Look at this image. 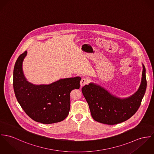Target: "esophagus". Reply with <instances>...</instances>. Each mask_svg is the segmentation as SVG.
Here are the masks:
<instances>
[{"mask_svg":"<svg viewBox=\"0 0 154 154\" xmlns=\"http://www.w3.org/2000/svg\"><path fill=\"white\" fill-rule=\"evenodd\" d=\"M88 80L87 79H85V78H83L80 82V85L82 87H83L84 85H85L88 84Z\"/></svg>","mask_w":154,"mask_h":154,"instance_id":"esophagus-1","label":"esophagus"}]
</instances>
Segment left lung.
Listing matches in <instances>:
<instances>
[{
  "mask_svg": "<svg viewBox=\"0 0 154 154\" xmlns=\"http://www.w3.org/2000/svg\"><path fill=\"white\" fill-rule=\"evenodd\" d=\"M142 67L141 83L137 92L130 97H118L102 86L93 83L82 88L93 119L113 125L129 119L137 112L146 88V70L143 64Z\"/></svg>",
  "mask_w": 154,
  "mask_h": 154,
  "instance_id": "left-lung-1",
  "label": "left lung"
}]
</instances>
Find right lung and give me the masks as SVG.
Returning <instances> with one entry per match:
<instances>
[{
	"mask_svg": "<svg viewBox=\"0 0 154 154\" xmlns=\"http://www.w3.org/2000/svg\"><path fill=\"white\" fill-rule=\"evenodd\" d=\"M26 54L25 51L19 56L14 69L13 85L17 102L36 122L51 124L65 119L70 109V92L80 88L81 77L60 79L50 85H33L23 72L22 63Z\"/></svg>",
	"mask_w": 154,
	"mask_h": 154,
	"instance_id": "1",
	"label": "right lung"
}]
</instances>
